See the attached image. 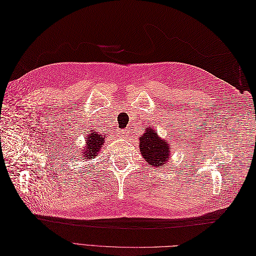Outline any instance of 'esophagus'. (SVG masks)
<instances>
[{"label":"esophagus","mask_w":256,"mask_h":256,"mask_svg":"<svg viewBox=\"0 0 256 256\" xmlns=\"http://www.w3.org/2000/svg\"><path fill=\"white\" fill-rule=\"evenodd\" d=\"M126 131H127V130H126ZM126 131H124V130H122V131H120V134L122 136H127V132H126Z\"/></svg>","instance_id":"1"}]
</instances>
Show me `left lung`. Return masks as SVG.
<instances>
[{
  "label": "left lung",
  "instance_id": "1",
  "mask_svg": "<svg viewBox=\"0 0 256 256\" xmlns=\"http://www.w3.org/2000/svg\"><path fill=\"white\" fill-rule=\"evenodd\" d=\"M140 150L148 166L161 168L166 164L170 158L171 145L158 136L152 127H148L145 134L140 136Z\"/></svg>",
  "mask_w": 256,
  "mask_h": 256
}]
</instances>
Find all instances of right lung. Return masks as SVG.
Listing matches in <instances>:
<instances>
[{
  "label": "right lung",
  "instance_id": "add662e5",
  "mask_svg": "<svg viewBox=\"0 0 256 256\" xmlns=\"http://www.w3.org/2000/svg\"><path fill=\"white\" fill-rule=\"evenodd\" d=\"M104 141V136L102 134H98L97 131L92 130L86 136V145L83 150L82 156L84 157L85 161L88 159H94L97 154H99V150H102V146ZM81 156V154H79Z\"/></svg>",
  "mask_w": 256,
  "mask_h": 256
}]
</instances>
